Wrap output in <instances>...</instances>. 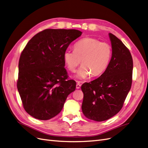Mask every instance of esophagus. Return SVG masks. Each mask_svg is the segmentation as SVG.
<instances>
[{"instance_id":"obj_1","label":"esophagus","mask_w":148,"mask_h":148,"mask_svg":"<svg viewBox=\"0 0 148 148\" xmlns=\"http://www.w3.org/2000/svg\"><path fill=\"white\" fill-rule=\"evenodd\" d=\"M76 87H77V89H79L80 87H81V84H80L79 83H78L77 84V86H76Z\"/></svg>"}]
</instances>
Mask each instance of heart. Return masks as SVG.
<instances>
[{
	"label": "heart",
	"mask_w": 148,
	"mask_h": 148,
	"mask_svg": "<svg viewBox=\"0 0 148 148\" xmlns=\"http://www.w3.org/2000/svg\"><path fill=\"white\" fill-rule=\"evenodd\" d=\"M111 55L112 48L108 43L93 38H84L75 43L74 50H66L63 57L71 72H75L82 60L83 65L77 71V78L83 79L91 75L97 77L104 73Z\"/></svg>",
	"instance_id": "1"
}]
</instances>
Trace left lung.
Wrapping results in <instances>:
<instances>
[{
    "instance_id": "8db88e82",
    "label": "left lung",
    "mask_w": 148,
    "mask_h": 148,
    "mask_svg": "<svg viewBox=\"0 0 148 148\" xmlns=\"http://www.w3.org/2000/svg\"><path fill=\"white\" fill-rule=\"evenodd\" d=\"M109 35L112 53L108 66L101 77L82 86L83 113L97 122L108 120L119 112L132 83L131 53L115 35Z\"/></svg>"
}]
</instances>
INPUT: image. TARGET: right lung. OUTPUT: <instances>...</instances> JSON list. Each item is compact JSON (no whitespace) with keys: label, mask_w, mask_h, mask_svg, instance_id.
<instances>
[{"label":"right lung","mask_w":148,"mask_h":148,"mask_svg":"<svg viewBox=\"0 0 148 148\" xmlns=\"http://www.w3.org/2000/svg\"><path fill=\"white\" fill-rule=\"evenodd\" d=\"M82 34L77 29H44L34 35L22 51L17 88L25 110L34 118L54 117L75 90V81L67 79L63 55Z\"/></svg>","instance_id":"right-lung-1"}]
</instances>
